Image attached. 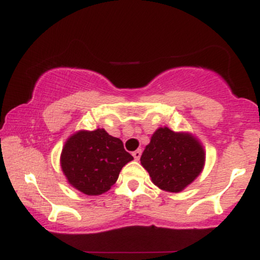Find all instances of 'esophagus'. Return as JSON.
Returning <instances> with one entry per match:
<instances>
[{"instance_id":"obj_1","label":"esophagus","mask_w":260,"mask_h":260,"mask_svg":"<svg viewBox=\"0 0 260 260\" xmlns=\"http://www.w3.org/2000/svg\"><path fill=\"white\" fill-rule=\"evenodd\" d=\"M132 155H133L134 159H136V160H139V159H140V155H142V149H138V150L133 151Z\"/></svg>"}]
</instances>
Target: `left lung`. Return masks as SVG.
Listing matches in <instances>:
<instances>
[{
	"mask_svg": "<svg viewBox=\"0 0 260 260\" xmlns=\"http://www.w3.org/2000/svg\"><path fill=\"white\" fill-rule=\"evenodd\" d=\"M204 150L189 134L159 128L140 156L151 181L166 192H180L202 172Z\"/></svg>",
	"mask_w": 260,
	"mask_h": 260,
	"instance_id": "1",
	"label": "left lung"
}]
</instances>
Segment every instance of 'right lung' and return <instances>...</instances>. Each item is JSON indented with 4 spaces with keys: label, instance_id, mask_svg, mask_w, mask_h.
Here are the masks:
<instances>
[{
    "label": "right lung",
    "instance_id": "obj_1",
    "mask_svg": "<svg viewBox=\"0 0 260 260\" xmlns=\"http://www.w3.org/2000/svg\"><path fill=\"white\" fill-rule=\"evenodd\" d=\"M133 160L121 139L104 129L76 133L64 144L62 171L74 188L88 196L103 194L117 181L120 171Z\"/></svg>",
    "mask_w": 260,
    "mask_h": 260
}]
</instances>
